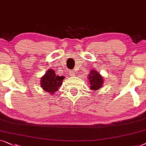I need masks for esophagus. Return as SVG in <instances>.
Segmentation results:
<instances>
[{"mask_svg":"<svg viewBox=\"0 0 146 146\" xmlns=\"http://www.w3.org/2000/svg\"><path fill=\"white\" fill-rule=\"evenodd\" d=\"M75 71H69V75L70 76H74L75 75Z\"/></svg>","mask_w":146,"mask_h":146,"instance_id":"1","label":"esophagus"}]
</instances>
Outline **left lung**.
Here are the masks:
<instances>
[{
  "instance_id": "obj_1",
  "label": "left lung",
  "mask_w": 146,
  "mask_h": 146,
  "mask_svg": "<svg viewBox=\"0 0 146 146\" xmlns=\"http://www.w3.org/2000/svg\"><path fill=\"white\" fill-rule=\"evenodd\" d=\"M87 82L90 84L91 90L93 91L99 90L102 87L104 83V79L102 75L96 71V69H91L89 74L87 75Z\"/></svg>"
}]
</instances>
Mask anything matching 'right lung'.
Instances as JSON below:
<instances>
[{
    "label": "right lung",
    "instance_id": "1",
    "mask_svg": "<svg viewBox=\"0 0 146 146\" xmlns=\"http://www.w3.org/2000/svg\"><path fill=\"white\" fill-rule=\"evenodd\" d=\"M64 79L65 77L56 75L53 69H49L40 78V86L44 91L50 93L53 96L61 87Z\"/></svg>",
    "mask_w": 146,
    "mask_h": 146
}]
</instances>
